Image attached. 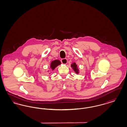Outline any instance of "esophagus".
<instances>
[{"label": "esophagus", "mask_w": 127, "mask_h": 127, "mask_svg": "<svg viewBox=\"0 0 127 127\" xmlns=\"http://www.w3.org/2000/svg\"><path fill=\"white\" fill-rule=\"evenodd\" d=\"M61 62H62V64H66V63H67V60L66 59H63L61 60Z\"/></svg>", "instance_id": "1"}]
</instances>
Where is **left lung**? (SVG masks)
I'll return each instance as SVG.
<instances>
[{
  "mask_svg": "<svg viewBox=\"0 0 127 127\" xmlns=\"http://www.w3.org/2000/svg\"><path fill=\"white\" fill-rule=\"evenodd\" d=\"M71 67L73 68V69L74 70V71L77 74H78L79 73V70L77 66V65L76 64V63L74 62L71 65Z\"/></svg>",
  "mask_w": 127,
  "mask_h": 127,
  "instance_id": "left-lung-1",
  "label": "left lung"
}]
</instances>
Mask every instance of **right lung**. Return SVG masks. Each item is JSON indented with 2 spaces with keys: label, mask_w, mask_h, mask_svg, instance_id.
Instances as JSON below:
<instances>
[{
  "label": "right lung",
  "mask_w": 127,
  "mask_h": 127,
  "mask_svg": "<svg viewBox=\"0 0 127 127\" xmlns=\"http://www.w3.org/2000/svg\"><path fill=\"white\" fill-rule=\"evenodd\" d=\"M61 64V62L60 61L57 60H55V61H52L50 64V67L51 69L53 70L55 68L60 65Z\"/></svg>",
  "instance_id": "add662e5"
}]
</instances>
